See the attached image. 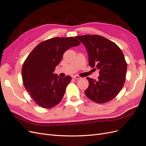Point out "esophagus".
Masks as SVG:
<instances>
[{"instance_id": "34e87169", "label": "esophagus", "mask_w": 146, "mask_h": 146, "mask_svg": "<svg viewBox=\"0 0 146 146\" xmlns=\"http://www.w3.org/2000/svg\"><path fill=\"white\" fill-rule=\"evenodd\" d=\"M73 78L75 79H80L81 78V77L78 76H73Z\"/></svg>"}]
</instances>
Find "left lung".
<instances>
[{
	"mask_svg": "<svg viewBox=\"0 0 146 146\" xmlns=\"http://www.w3.org/2000/svg\"><path fill=\"white\" fill-rule=\"evenodd\" d=\"M76 38L86 48L89 65L99 70L98 80L86 77L89 86L85 95L99 104L110 101L120 92L125 81L127 64L122 50L115 43L99 35Z\"/></svg>",
	"mask_w": 146,
	"mask_h": 146,
	"instance_id": "obj_1",
	"label": "left lung"
}]
</instances>
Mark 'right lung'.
I'll return each mask as SVG.
<instances>
[{
	"mask_svg": "<svg viewBox=\"0 0 146 146\" xmlns=\"http://www.w3.org/2000/svg\"><path fill=\"white\" fill-rule=\"evenodd\" d=\"M80 44L74 37L51 38L39 43L26 58L22 68L23 83L39 107L50 108L62 100L72 78H61L54 72L64 53Z\"/></svg>",
	"mask_w": 146,
	"mask_h": 146,
	"instance_id": "right-lung-1",
	"label": "right lung"
}]
</instances>
